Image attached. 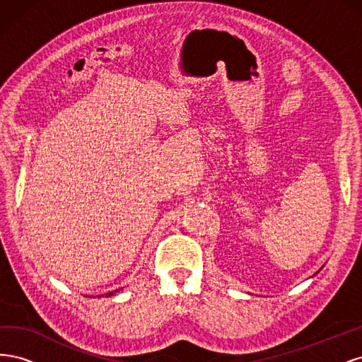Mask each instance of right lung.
<instances>
[{"label": "right lung", "instance_id": "1", "mask_svg": "<svg viewBox=\"0 0 362 362\" xmlns=\"http://www.w3.org/2000/svg\"><path fill=\"white\" fill-rule=\"evenodd\" d=\"M115 291H117V290H115ZM115 291H110V293H107L105 296H107V298H108V296H113V294H115Z\"/></svg>", "mask_w": 362, "mask_h": 362}]
</instances>
